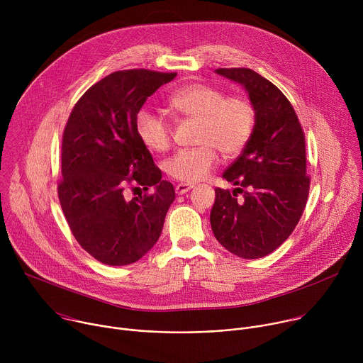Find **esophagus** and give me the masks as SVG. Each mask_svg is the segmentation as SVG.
<instances>
[{"label":"esophagus","mask_w":363,"mask_h":363,"mask_svg":"<svg viewBox=\"0 0 363 363\" xmlns=\"http://www.w3.org/2000/svg\"><path fill=\"white\" fill-rule=\"evenodd\" d=\"M192 188H194V185H191V184H178L175 186V191H177L178 195H184V194H186Z\"/></svg>","instance_id":"1"}]
</instances>
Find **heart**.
<instances>
[{
  "instance_id": "heart-1",
  "label": "heart",
  "mask_w": 363,
  "mask_h": 363,
  "mask_svg": "<svg viewBox=\"0 0 363 363\" xmlns=\"http://www.w3.org/2000/svg\"><path fill=\"white\" fill-rule=\"evenodd\" d=\"M168 105L178 115L198 121L195 140L199 145L178 150L165 162V171L181 182L203 179L217 162L216 149L224 157H234L251 138L255 113L245 97H225L217 87L189 83L169 96ZM135 126L146 147L158 152L168 149L172 129L164 113L142 108L136 115Z\"/></svg>"
}]
</instances>
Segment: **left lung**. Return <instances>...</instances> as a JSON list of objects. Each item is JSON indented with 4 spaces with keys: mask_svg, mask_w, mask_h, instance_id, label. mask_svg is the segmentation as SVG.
<instances>
[{
    "mask_svg": "<svg viewBox=\"0 0 363 363\" xmlns=\"http://www.w3.org/2000/svg\"><path fill=\"white\" fill-rule=\"evenodd\" d=\"M216 73L245 89L255 119L250 140L223 174L240 188L216 189L211 228L230 252L260 258L289 238L306 206L310 178L304 133L291 103L272 82L242 67ZM242 189L247 191L237 200Z\"/></svg>",
    "mask_w": 363,
    "mask_h": 363,
    "instance_id": "obj_1",
    "label": "left lung"
}]
</instances>
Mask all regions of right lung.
I'll return each mask as SVG.
<instances>
[{
  "instance_id": "right-lung-1",
  "label": "right lung",
  "mask_w": 363,
  "mask_h": 363,
  "mask_svg": "<svg viewBox=\"0 0 363 363\" xmlns=\"http://www.w3.org/2000/svg\"><path fill=\"white\" fill-rule=\"evenodd\" d=\"M177 73L145 69L115 72L76 103L63 133L59 199L77 242L108 266H128L158 241L175 199L136 133L143 103ZM135 182L152 194L128 201Z\"/></svg>"
}]
</instances>
